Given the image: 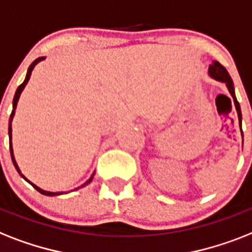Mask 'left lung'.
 I'll return each mask as SVG.
<instances>
[{"instance_id":"left-lung-1","label":"left lung","mask_w":252,"mask_h":252,"mask_svg":"<svg viewBox=\"0 0 252 252\" xmlns=\"http://www.w3.org/2000/svg\"><path fill=\"white\" fill-rule=\"evenodd\" d=\"M208 75L210 77H212L216 81H220V83H225L226 88H228L229 93L232 95L233 102H234V106H236L237 114H238V120H239V128H241V132H242V126H241V123H242V114H241V106H239L238 101L236 98V93H234V84H233L232 77L229 76L228 71H226L224 67L220 64L219 62L214 61L212 64H210L208 67ZM242 138H243V132H242Z\"/></svg>"}]
</instances>
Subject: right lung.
Wrapping results in <instances>:
<instances>
[{"instance_id":"right-lung-1","label":"right lung","mask_w":252,"mask_h":252,"mask_svg":"<svg viewBox=\"0 0 252 252\" xmlns=\"http://www.w3.org/2000/svg\"><path fill=\"white\" fill-rule=\"evenodd\" d=\"M44 59H45V57H40V58H37V59H36V61H33V62H32V64H31V66L28 67V71H27L26 79H24V81H23V83L20 84L19 87H18V89H16V92H15V95H14V99H13V111H11V115H10V119H9V141H10V154H11V159H13V163H14V165H15L16 171H18V172H19V175L22 176V177H23V179L26 180V181H28V183H30L31 185L33 186L34 189L37 190V191H40L41 194H44V195H49V197H54V195H61V194H63V193H62V191H57V193H54V191H46V190H42V189H40V188H38V186H36V185H34V184H32V183H31L30 180H27L26 177H24V176H23V173L20 172V169H19V167H18V164H16L15 157H14L13 144H11V138H13V136H11V132H13V128H11V123H13L14 115H15L16 105H18V101H19V98H20V94H22V92H23V89H24V88H26L27 83H28V80H30V77H31V73H32V71H33L34 66H36V64H37V63H40L41 61H44ZM93 176H94V173H93V175L91 176V179L88 180L87 183H84L83 185H81V186H79V188H76V189H75V190H77V189H80V188H84V186H85V185H88V184L91 183L92 180H93Z\"/></svg>"}]
</instances>
